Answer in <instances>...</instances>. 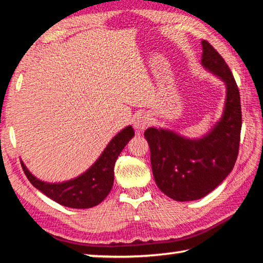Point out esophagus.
Here are the masks:
<instances>
[{"mask_svg":"<svg viewBox=\"0 0 263 263\" xmlns=\"http://www.w3.org/2000/svg\"><path fill=\"white\" fill-rule=\"evenodd\" d=\"M151 124V119L148 115L146 114H139L135 119V128L138 131H144L145 128H147Z\"/></svg>","mask_w":263,"mask_h":263,"instance_id":"obj_1","label":"esophagus"}]
</instances>
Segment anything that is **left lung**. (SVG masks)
<instances>
[{
	"instance_id": "1",
	"label": "left lung",
	"mask_w": 263,
	"mask_h": 263,
	"mask_svg": "<svg viewBox=\"0 0 263 263\" xmlns=\"http://www.w3.org/2000/svg\"><path fill=\"white\" fill-rule=\"evenodd\" d=\"M202 47L203 66L224 80L228 87L222 118L198 140L155 127L144 133L155 183L168 197L180 202L196 201L217 188L233 169L239 153L242 117L237 82L216 48L204 39Z\"/></svg>"
}]
</instances>
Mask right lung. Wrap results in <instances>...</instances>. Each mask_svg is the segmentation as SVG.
<instances>
[{
	"mask_svg": "<svg viewBox=\"0 0 263 263\" xmlns=\"http://www.w3.org/2000/svg\"><path fill=\"white\" fill-rule=\"evenodd\" d=\"M135 136L131 126L119 132L106 146L100 159L81 176L64 183H46L31 174L21 162L28 180L50 197L64 206L73 209H88L100 204L108 196L114 185V168L116 160L128 140Z\"/></svg>",
	"mask_w": 263,
	"mask_h": 263,
	"instance_id": "1",
	"label": "right lung"
}]
</instances>
